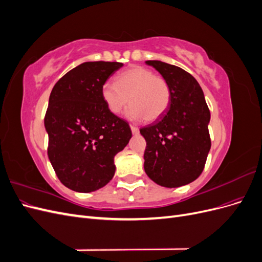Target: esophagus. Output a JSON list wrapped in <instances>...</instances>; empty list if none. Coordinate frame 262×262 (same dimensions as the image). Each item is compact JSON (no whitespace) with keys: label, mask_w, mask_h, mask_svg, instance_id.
Segmentation results:
<instances>
[{"label":"esophagus","mask_w":262,"mask_h":262,"mask_svg":"<svg viewBox=\"0 0 262 262\" xmlns=\"http://www.w3.org/2000/svg\"><path fill=\"white\" fill-rule=\"evenodd\" d=\"M131 131H132V134H134V136H137V134L140 133L139 128H137V126H134V125H131Z\"/></svg>","instance_id":"obj_1"}]
</instances>
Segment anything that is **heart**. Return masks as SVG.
Instances as JSON below:
<instances>
[{
    "label": "heart",
    "mask_w": 262,
    "mask_h": 262,
    "mask_svg": "<svg viewBox=\"0 0 262 262\" xmlns=\"http://www.w3.org/2000/svg\"><path fill=\"white\" fill-rule=\"evenodd\" d=\"M101 98L114 115L120 114L129 104L125 116L130 120H156L168 109L170 86L165 78L143 67H132L117 76V83L106 81L101 86Z\"/></svg>",
    "instance_id": "1"
}]
</instances>
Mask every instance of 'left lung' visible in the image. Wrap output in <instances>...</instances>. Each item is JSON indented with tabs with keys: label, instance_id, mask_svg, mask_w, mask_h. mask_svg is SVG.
Returning a JSON list of instances; mask_svg holds the SVG:
<instances>
[{
	"label": "left lung",
	"instance_id": "1",
	"mask_svg": "<svg viewBox=\"0 0 262 262\" xmlns=\"http://www.w3.org/2000/svg\"><path fill=\"white\" fill-rule=\"evenodd\" d=\"M170 86L168 109L157 120L140 129L146 141L144 170L157 185L177 188L201 175L211 148L210 110L195 78L176 66L145 62Z\"/></svg>",
	"mask_w": 262,
	"mask_h": 262
}]
</instances>
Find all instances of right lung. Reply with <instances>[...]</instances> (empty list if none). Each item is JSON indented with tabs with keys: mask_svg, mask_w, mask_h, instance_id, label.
I'll return each instance as SVG.
<instances>
[{
	"mask_svg": "<svg viewBox=\"0 0 262 262\" xmlns=\"http://www.w3.org/2000/svg\"><path fill=\"white\" fill-rule=\"evenodd\" d=\"M123 64L84 62L55 83L49 97L45 128L48 156L63 185L92 192L113 179L114 158L132 137L129 123L108 110L101 86Z\"/></svg>",
	"mask_w": 262,
	"mask_h": 262,
	"instance_id": "right-lung-1",
	"label": "right lung"
}]
</instances>
